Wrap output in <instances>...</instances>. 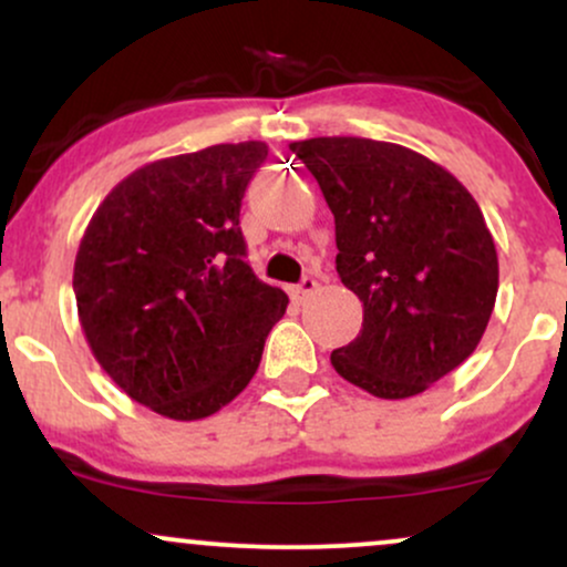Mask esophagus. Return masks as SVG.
Segmentation results:
<instances>
[{
	"label": "esophagus",
	"mask_w": 567,
	"mask_h": 567,
	"mask_svg": "<svg viewBox=\"0 0 567 567\" xmlns=\"http://www.w3.org/2000/svg\"><path fill=\"white\" fill-rule=\"evenodd\" d=\"M311 292H317V279L315 277H303L301 282L296 285V288H290V296H292V301H296V303H303L306 298L311 296Z\"/></svg>",
	"instance_id": "1"
}]
</instances>
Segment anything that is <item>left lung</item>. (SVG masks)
Returning a JSON list of instances; mask_svg holds the SVG:
<instances>
[{
    "label": "left lung",
    "instance_id": "left-lung-1",
    "mask_svg": "<svg viewBox=\"0 0 567 567\" xmlns=\"http://www.w3.org/2000/svg\"><path fill=\"white\" fill-rule=\"evenodd\" d=\"M336 218V271L362 330L330 354L354 386L405 400L477 349L498 292L483 210L437 162L370 138L290 143Z\"/></svg>",
    "mask_w": 567,
    "mask_h": 567
}]
</instances>
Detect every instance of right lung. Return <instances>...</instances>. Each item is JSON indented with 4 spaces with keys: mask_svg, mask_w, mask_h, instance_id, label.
<instances>
[{
    "mask_svg": "<svg viewBox=\"0 0 567 567\" xmlns=\"http://www.w3.org/2000/svg\"><path fill=\"white\" fill-rule=\"evenodd\" d=\"M266 157V143L245 141L152 162L112 188L80 243L84 338L122 392L167 419L229 405L288 309L252 275L239 229Z\"/></svg>",
    "mask_w": 567,
    "mask_h": 567,
    "instance_id": "add662e5",
    "label": "right lung"
}]
</instances>
